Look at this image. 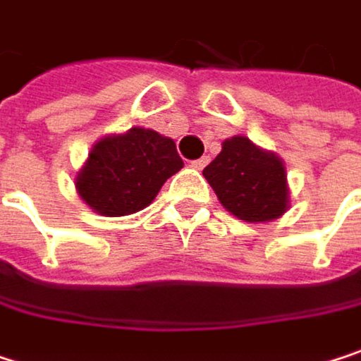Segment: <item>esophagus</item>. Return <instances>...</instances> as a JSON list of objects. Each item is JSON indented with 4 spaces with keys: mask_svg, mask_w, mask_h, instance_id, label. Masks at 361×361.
I'll use <instances>...</instances> for the list:
<instances>
[{
    "mask_svg": "<svg viewBox=\"0 0 361 361\" xmlns=\"http://www.w3.org/2000/svg\"><path fill=\"white\" fill-rule=\"evenodd\" d=\"M207 163H209V157H200V159L192 161L190 165H192L194 169H198V171H200V169H204V167H207Z\"/></svg>",
    "mask_w": 361,
    "mask_h": 361,
    "instance_id": "34e87169",
    "label": "esophagus"
}]
</instances>
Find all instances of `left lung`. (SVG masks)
Masks as SVG:
<instances>
[{
    "label": "left lung",
    "instance_id": "left-lung-1",
    "mask_svg": "<svg viewBox=\"0 0 361 361\" xmlns=\"http://www.w3.org/2000/svg\"><path fill=\"white\" fill-rule=\"evenodd\" d=\"M202 176L219 202L238 219L251 224L271 221L288 209L282 161L257 148L249 137L226 140L221 152L204 167Z\"/></svg>",
    "mask_w": 361,
    "mask_h": 361
}]
</instances>
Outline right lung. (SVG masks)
Listing matches in <instances>:
<instances>
[{"instance_id":"right-lung-1","label":"right lung","mask_w":361,"mask_h":361,"mask_svg":"<svg viewBox=\"0 0 361 361\" xmlns=\"http://www.w3.org/2000/svg\"><path fill=\"white\" fill-rule=\"evenodd\" d=\"M183 161L176 142L133 127L100 140L77 176L79 196L100 215L121 217L148 207Z\"/></svg>"}]
</instances>
